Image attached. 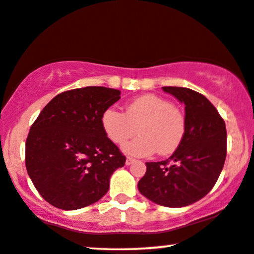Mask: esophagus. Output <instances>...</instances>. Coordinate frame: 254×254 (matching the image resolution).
<instances>
[{
	"label": "esophagus",
	"instance_id": "obj_1",
	"mask_svg": "<svg viewBox=\"0 0 254 254\" xmlns=\"http://www.w3.org/2000/svg\"><path fill=\"white\" fill-rule=\"evenodd\" d=\"M133 161H134V159H133V158L127 157V160H125V164H127V165H131V164H132Z\"/></svg>",
	"mask_w": 254,
	"mask_h": 254
}]
</instances>
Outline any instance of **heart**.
I'll return each instance as SVG.
<instances>
[{
    "mask_svg": "<svg viewBox=\"0 0 254 254\" xmlns=\"http://www.w3.org/2000/svg\"><path fill=\"white\" fill-rule=\"evenodd\" d=\"M101 124L106 136L116 145H124L138 129L139 137L124 147L127 153L136 157H146L157 151L160 154L173 153L187 129L184 111L154 94L131 101L125 108V115L108 108L101 117Z\"/></svg>",
    "mask_w": 254,
    "mask_h": 254,
    "instance_id": "1",
    "label": "heart"
}]
</instances>
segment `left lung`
I'll list each match as a JSON object with an SVG mask.
<instances>
[{"label":"left lung","mask_w":254,"mask_h":254,"mask_svg":"<svg viewBox=\"0 0 254 254\" xmlns=\"http://www.w3.org/2000/svg\"><path fill=\"white\" fill-rule=\"evenodd\" d=\"M162 90L185 103L184 140L166 160L146 162L138 189L154 203L181 208L201 200L214 187L226 157L225 122L202 94L184 87Z\"/></svg>","instance_id":"8db88e82"}]
</instances>
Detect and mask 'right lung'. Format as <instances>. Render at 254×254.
<instances>
[{"mask_svg":"<svg viewBox=\"0 0 254 254\" xmlns=\"http://www.w3.org/2000/svg\"><path fill=\"white\" fill-rule=\"evenodd\" d=\"M106 87H84L53 97L30 127L25 166L43 198L63 210L95 203L125 155L104 133L101 117L121 99Z\"/></svg>","mask_w":254,"mask_h":254,"instance_id":"obj_1","label":"right lung"}]
</instances>
